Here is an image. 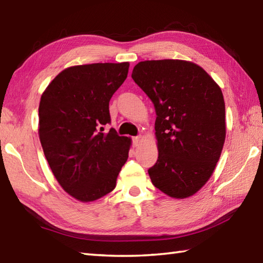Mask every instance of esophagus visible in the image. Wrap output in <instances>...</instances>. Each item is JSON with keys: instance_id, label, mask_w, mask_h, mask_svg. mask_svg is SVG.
I'll return each instance as SVG.
<instances>
[{"instance_id": "1", "label": "esophagus", "mask_w": 263, "mask_h": 263, "mask_svg": "<svg viewBox=\"0 0 263 263\" xmlns=\"http://www.w3.org/2000/svg\"><path fill=\"white\" fill-rule=\"evenodd\" d=\"M141 141H142L141 137H135V138H133V146H135V147L140 146Z\"/></svg>"}]
</instances>
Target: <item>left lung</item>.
Instances as JSON below:
<instances>
[{"mask_svg":"<svg viewBox=\"0 0 263 263\" xmlns=\"http://www.w3.org/2000/svg\"><path fill=\"white\" fill-rule=\"evenodd\" d=\"M137 85L155 105L158 159L148 173L154 185L174 199L192 197L214 173L226 138L220 87L184 60L139 62Z\"/></svg>","mask_w":263,"mask_h":263,"instance_id":"obj_1","label":"left lung"}]
</instances>
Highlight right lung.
I'll use <instances>...</instances> for the list:
<instances>
[{
    "label": "right lung",
    "instance_id": "right-lung-1",
    "mask_svg": "<svg viewBox=\"0 0 263 263\" xmlns=\"http://www.w3.org/2000/svg\"><path fill=\"white\" fill-rule=\"evenodd\" d=\"M128 62L66 68L44 90L38 135L52 173L64 191L81 202L111 192L128 157L131 138L114 128L109 100L127 77Z\"/></svg>",
    "mask_w": 263,
    "mask_h": 263
}]
</instances>
